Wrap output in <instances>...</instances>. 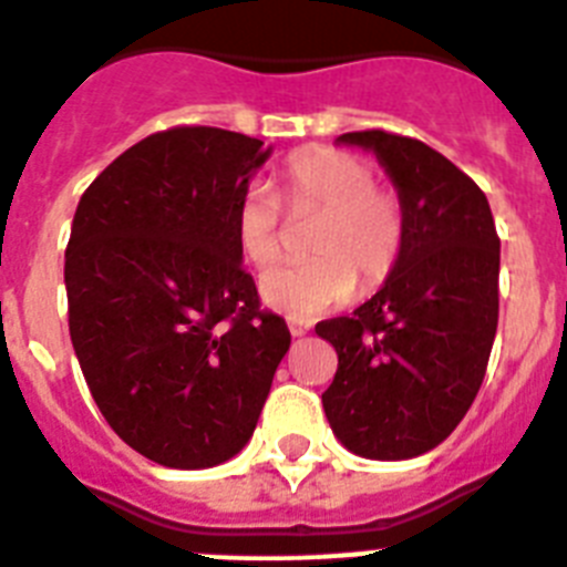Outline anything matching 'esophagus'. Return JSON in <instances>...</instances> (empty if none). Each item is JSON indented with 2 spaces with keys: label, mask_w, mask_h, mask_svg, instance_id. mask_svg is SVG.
Segmentation results:
<instances>
[{
  "label": "esophagus",
  "mask_w": 567,
  "mask_h": 567,
  "mask_svg": "<svg viewBox=\"0 0 567 567\" xmlns=\"http://www.w3.org/2000/svg\"><path fill=\"white\" fill-rule=\"evenodd\" d=\"M289 332H292V338H303L309 332V327L307 323H289Z\"/></svg>",
  "instance_id": "obj_1"
}]
</instances>
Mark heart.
<instances>
[{
	"mask_svg": "<svg viewBox=\"0 0 567 567\" xmlns=\"http://www.w3.org/2000/svg\"><path fill=\"white\" fill-rule=\"evenodd\" d=\"M363 155L338 147H303L278 173V198L295 218L318 215L309 238V264L284 267L260 280V298L275 312L312 320L340 307L358 284L372 292L398 267L403 252V204L380 187ZM269 189L252 187L235 209L240 258L264 272L284 252L280 207Z\"/></svg>",
	"mask_w": 567,
	"mask_h": 567,
	"instance_id": "1",
	"label": "heart"
}]
</instances>
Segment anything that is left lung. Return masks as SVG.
Returning a JSON list of instances; mask_svg holds the SVG:
<instances>
[{
    "instance_id": "left-lung-1",
    "label": "left lung",
    "mask_w": 567,
    "mask_h": 567,
    "mask_svg": "<svg viewBox=\"0 0 567 567\" xmlns=\"http://www.w3.org/2000/svg\"><path fill=\"white\" fill-rule=\"evenodd\" d=\"M403 204L398 267L352 318L320 320L338 372L323 392L334 437L369 460H412L457 429L485 378L499 315V238L488 198L409 135L360 130Z\"/></svg>"
}]
</instances>
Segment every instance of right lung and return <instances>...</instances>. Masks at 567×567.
Instances as JSON below:
<instances>
[{"label":"right lung","mask_w":567,"mask_h":567,"mask_svg":"<svg viewBox=\"0 0 567 567\" xmlns=\"http://www.w3.org/2000/svg\"><path fill=\"white\" fill-rule=\"evenodd\" d=\"M272 150L173 127L84 189L68 252L70 340L99 412L167 468H209L249 443L292 334L240 267L235 209Z\"/></svg>","instance_id":"right-lung-1"}]
</instances>
